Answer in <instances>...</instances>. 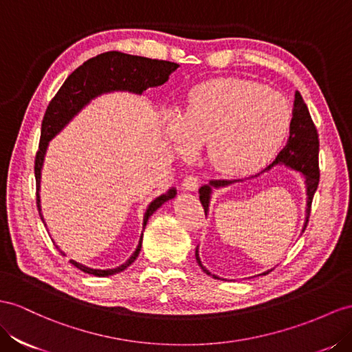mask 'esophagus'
Wrapping results in <instances>:
<instances>
[{
    "mask_svg": "<svg viewBox=\"0 0 352 352\" xmlns=\"http://www.w3.org/2000/svg\"><path fill=\"white\" fill-rule=\"evenodd\" d=\"M182 186H183V190L195 192L196 188H197V186H199V179H197L196 175H186Z\"/></svg>",
    "mask_w": 352,
    "mask_h": 352,
    "instance_id": "esophagus-1",
    "label": "esophagus"
}]
</instances>
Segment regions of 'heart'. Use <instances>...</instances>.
<instances>
[{
	"instance_id": "1",
	"label": "heart",
	"mask_w": 352,
	"mask_h": 352,
	"mask_svg": "<svg viewBox=\"0 0 352 352\" xmlns=\"http://www.w3.org/2000/svg\"><path fill=\"white\" fill-rule=\"evenodd\" d=\"M287 98L244 78H215L195 86L182 116L164 117V135L179 157L206 146L211 165L226 175H248L272 162L292 128Z\"/></svg>"
}]
</instances>
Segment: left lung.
<instances>
[{
	"label": "left lung",
	"mask_w": 352,
	"mask_h": 352,
	"mask_svg": "<svg viewBox=\"0 0 352 352\" xmlns=\"http://www.w3.org/2000/svg\"><path fill=\"white\" fill-rule=\"evenodd\" d=\"M318 148H320V141H318L317 128H315V124L311 119L309 110H308V107H306L302 95L299 92H296L290 137H288L285 147L279 151L276 159L269 166H266L260 174L267 173V170H270L276 165H285L303 175L305 186H306V196L308 197H306V219H305L302 232H305L306 224H308L312 197H314L315 192H317L318 182H320ZM260 174L254 175V177H258ZM254 177H251V178H254ZM239 182H244V179H211L208 184H204L199 188V199H201V204L205 210V215L208 214L212 188L226 187V186H230L233 183H239ZM195 256H196L197 265L201 266V269L206 275H211L215 279H221L217 275H212L210 270L202 265L201 258H199V251H197V248L195 251ZM270 270L272 269H269V270H266V272L260 274V275H266L270 272Z\"/></svg>",
	"instance_id": "8db88e82"
}]
</instances>
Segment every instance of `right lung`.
I'll return each mask as SVG.
<instances>
[{
	"instance_id": "add662e5",
	"label": "right lung",
	"mask_w": 352,
	"mask_h": 352,
	"mask_svg": "<svg viewBox=\"0 0 352 352\" xmlns=\"http://www.w3.org/2000/svg\"><path fill=\"white\" fill-rule=\"evenodd\" d=\"M178 64L169 60H159L150 59L142 56L126 55L122 52H107L101 53L92 59L86 60L83 65H80L76 71H73L65 80V83L60 86L55 98L52 99L46 114L43 117L41 123V138L37 156H35V183H37V208L38 214L44 223L41 214V201H40V182H41V169L44 156L50 140L59 133L65 126L73 120V117L77 113L82 111L94 98L108 94V92H131L141 95L144 90L150 87L162 86L168 82L169 76L178 68ZM177 195L175 187L169 188L164 195L157 196L146 210L142 220V229H146V224L150 219V215L160 208L165 202L174 199ZM46 226V223H44ZM142 244V233L138 242L137 250L133 254L126 260V262L114 269H92L85 265H80L74 260H69L71 265H74L77 269L85 274H90L95 276H110L119 274L128 266H131L135 258L138 257ZM56 248H59L56 245ZM62 253V251H60Z\"/></svg>"
}]
</instances>
